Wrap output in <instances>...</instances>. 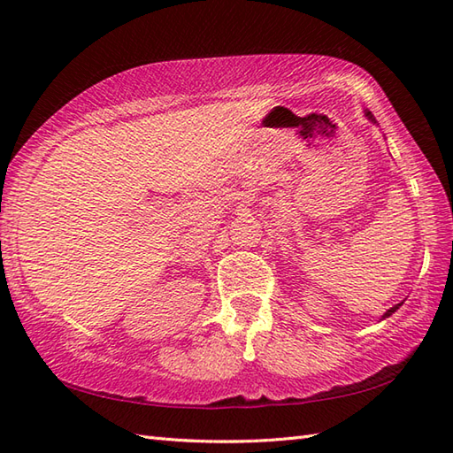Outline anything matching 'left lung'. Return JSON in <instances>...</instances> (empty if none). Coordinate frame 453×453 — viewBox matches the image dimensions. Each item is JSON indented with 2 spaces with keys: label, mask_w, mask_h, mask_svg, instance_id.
<instances>
[{
  "label": "left lung",
  "mask_w": 453,
  "mask_h": 453,
  "mask_svg": "<svg viewBox=\"0 0 453 453\" xmlns=\"http://www.w3.org/2000/svg\"><path fill=\"white\" fill-rule=\"evenodd\" d=\"M365 117H368V119H370L372 122H375V119L372 117V112H370V111H365ZM401 305H403V302H401V303H397V305H393V307H391V310H388L386 313H383V317H381V319H386V317H389V315H393V313H395V311L399 310V307H401Z\"/></svg>",
  "instance_id": "left-lung-1"
}]
</instances>
